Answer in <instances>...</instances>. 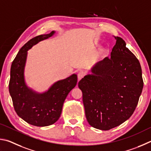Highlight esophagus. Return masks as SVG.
Wrapping results in <instances>:
<instances>
[{"instance_id": "34e87169", "label": "esophagus", "mask_w": 151, "mask_h": 151, "mask_svg": "<svg viewBox=\"0 0 151 151\" xmlns=\"http://www.w3.org/2000/svg\"><path fill=\"white\" fill-rule=\"evenodd\" d=\"M86 75V72L83 71H79L78 73V80H80L81 78H83V76Z\"/></svg>"}]
</instances>
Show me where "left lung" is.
Masks as SVG:
<instances>
[{"mask_svg": "<svg viewBox=\"0 0 151 151\" xmlns=\"http://www.w3.org/2000/svg\"><path fill=\"white\" fill-rule=\"evenodd\" d=\"M106 57L97 62L79 81L87 121L93 127L107 131L130 118L143 88L139 60L120 37Z\"/></svg>", "mask_w": 151, "mask_h": 151, "instance_id": "1", "label": "left lung"}]
</instances>
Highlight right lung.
I'll return each mask as SVG.
<instances>
[{"instance_id":"obj_1","label":"right lung","mask_w":151,"mask_h":151,"mask_svg":"<svg viewBox=\"0 0 151 151\" xmlns=\"http://www.w3.org/2000/svg\"><path fill=\"white\" fill-rule=\"evenodd\" d=\"M55 33L52 31L29 40L19 50L10 70L9 91L16 112L26 122L37 127L51 125L59 119L66 97L78 82V76L73 73L57 81L42 93L34 90L26 83L24 71L28 51Z\"/></svg>"}]
</instances>
